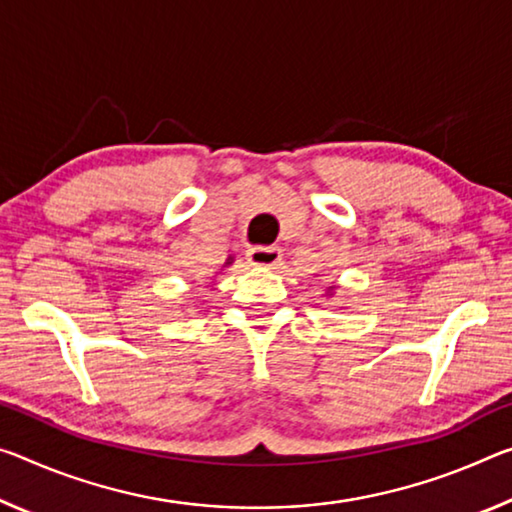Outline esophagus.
Wrapping results in <instances>:
<instances>
[{
	"instance_id": "obj_1",
	"label": "esophagus",
	"mask_w": 512,
	"mask_h": 512,
	"mask_svg": "<svg viewBox=\"0 0 512 512\" xmlns=\"http://www.w3.org/2000/svg\"><path fill=\"white\" fill-rule=\"evenodd\" d=\"M248 262L253 266H264V269H271V266H278L282 253L280 248L275 246H255L248 250Z\"/></svg>"
}]
</instances>
